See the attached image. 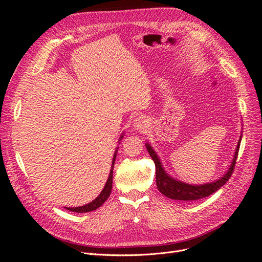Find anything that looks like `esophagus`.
Listing matches in <instances>:
<instances>
[{
  "label": "esophagus",
  "instance_id": "esophagus-1",
  "mask_svg": "<svg viewBox=\"0 0 262 262\" xmlns=\"http://www.w3.org/2000/svg\"><path fill=\"white\" fill-rule=\"evenodd\" d=\"M134 127L136 130L143 132L147 127V120L144 117H138L134 122Z\"/></svg>",
  "mask_w": 262,
  "mask_h": 262
}]
</instances>
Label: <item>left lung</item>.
Here are the masks:
<instances>
[{
  "label": "left lung",
  "instance_id": "1",
  "mask_svg": "<svg viewBox=\"0 0 262 262\" xmlns=\"http://www.w3.org/2000/svg\"><path fill=\"white\" fill-rule=\"evenodd\" d=\"M241 138H242V136L240 137V140L238 142L237 149H236V154H235V157H233V159H232L231 166H230L228 172L223 177L220 178V180L215 181L214 183L200 185V186H192V185H188V184L173 180V178L170 177L166 173V171L163 170V168L161 166V162H160L157 154L155 153V150L148 143H146L145 145H146V149L148 150V154L150 157H152L153 161L155 162L156 185H157L158 190L163 195H166L169 199L185 201V202L186 201H195V200L204 199L206 196H209L210 194L213 193V192H215L223 185H225L230 178V176L233 172V169H235V166H236V159H237L238 152H239Z\"/></svg>",
  "mask_w": 262,
  "mask_h": 262
}]
</instances>
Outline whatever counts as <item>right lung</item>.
<instances>
[{
    "label": "right lung",
    "mask_w": 262,
    "mask_h": 262,
    "mask_svg": "<svg viewBox=\"0 0 262 262\" xmlns=\"http://www.w3.org/2000/svg\"><path fill=\"white\" fill-rule=\"evenodd\" d=\"M122 137H121V138H122ZM115 160H116V154H115L114 159H113V166H112V170H110V173H109V177H108L106 185H105L104 189L102 190L100 195L96 198L94 201H92L91 203H89L87 205L81 206V207L67 208L68 210L73 211V212H90V211H93L95 209H98L99 207H101V206L105 203V201L109 198L110 192H112V189H113V170H114V166H115Z\"/></svg>",
    "instance_id": "1"
}]
</instances>
